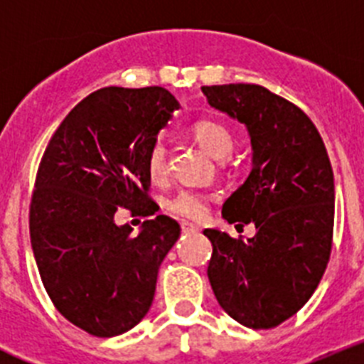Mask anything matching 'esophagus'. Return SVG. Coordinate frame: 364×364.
<instances>
[{
	"instance_id": "34e87169",
	"label": "esophagus",
	"mask_w": 364,
	"mask_h": 364,
	"mask_svg": "<svg viewBox=\"0 0 364 364\" xmlns=\"http://www.w3.org/2000/svg\"><path fill=\"white\" fill-rule=\"evenodd\" d=\"M180 226H182V231H184V233H191V231L200 230V228L195 226V224H191V222H182Z\"/></svg>"
}]
</instances>
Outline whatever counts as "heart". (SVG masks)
<instances>
[{
    "label": "heart",
    "mask_w": 364,
    "mask_h": 364,
    "mask_svg": "<svg viewBox=\"0 0 364 364\" xmlns=\"http://www.w3.org/2000/svg\"><path fill=\"white\" fill-rule=\"evenodd\" d=\"M191 136L193 140L205 151L210 153L213 159H226L230 156L231 151L235 147V134L230 129V125H226L220 120H211V118H204L191 125ZM167 171V151L162 140L151 146L149 153H147V173L153 180H162ZM166 210L171 215L178 218H189V220H197V218L204 217L205 210H208V200L204 195L197 191H189V189H182L176 195H173L169 200L166 202Z\"/></svg>",
    "instance_id": "b5f03b06"
}]
</instances>
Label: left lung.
<instances>
[{"instance_id":"8db88e82","label":"left lung","mask_w":364,"mask_h":364,"mask_svg":"<svg viewBox=\"0 0 364 364\" xmlns=\"http://www.w3.org/2000/svg\"><path fill=\"white\" fill-rule=\"evenodd\" d=\"M208 104L246 125L252 171L222 205V217L255 224V237L233 239L204 230L211 240L208 277L218 304L247 328H275L297 314L332 253V164L314 122L262 85H204Z\"/></svg>"}]
</instances>
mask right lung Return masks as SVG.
I'll return each mask as SVG.
<instances>
[{"label":"right lung","instance_id":"1","mask_svg":"<svg viewBox=\"0 0 364 364\" xmlns=\"http://www.w3.org/2000/svg\"><path fill=\"white\" fill-rule=\"evenodd\" d=\"M180 109L164 87H104L60 124L38 167L31 244L41 282L60 314L96 337H114L149 311L164 257L180 237L166 215L131 235L120 208L149 217L147 153Z\"/></svg>","mask_w":364,"mask_h":364}]
</instances>
